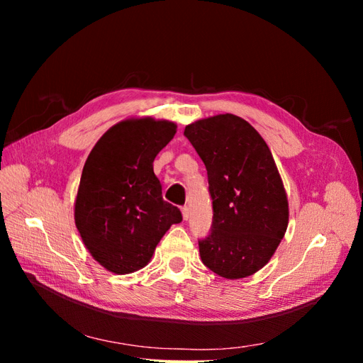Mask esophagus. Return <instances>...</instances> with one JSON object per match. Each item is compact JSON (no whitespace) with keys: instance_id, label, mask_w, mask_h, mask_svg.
I'll use <instances>...</instances> for the list:
<instances>
[{"instance_id":"obj_1","label":"esophagus","mask_w":363,"mask_h":363,"mask_svg":"<svg viewBox=\"0 0 363 363\" xmlns=\"http://www.w3.org/2000/svg\"><path fill=\"white\" fill-rule=\"evenodd\" d=\"M182 215H183L184 221L189 218V207H188V206H183V207H182Z\"/></svg>"}]
</instances>
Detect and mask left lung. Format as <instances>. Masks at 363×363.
Wrapping results in <instances>:
<instances>
[{
	"mask_svg": "<svg viewBox=\"0 0 363 363\" xmlns=\"http://www.w3.org/2000/svg\"><path fill=\"white\" fill-rule=\"evenodd\" d=\"M207 169L212 227L199 239L204 265L225 279L263 268L288 228V199L267 142L245 119L216 115L186 125Z\"/></svg>",
	"mask_w": 363,
	"mask_h": 363,
	"instance_id": "obj_1",
	"label": "left lung"
}]
</instances>
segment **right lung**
<instances>
[{
	"label": "right lung",
	"instance_id": "obj_1",
	"mask_svg": "<svg viewBox=\"0 0 363 363\" xmlns=\"http://www.w3.org/2000/svg\"><path fill=\"white\" fill-rule=\"evenodd\" d=\"M169 121H121L87 156L75 200V225L92 257L115 274L150 262L159 240L182 223L179 207L162 199L152 171L159 151L175 135Z\"/></svg>",
	"mask_w": 363,
	"mask_h": 363
}]
</instances>
